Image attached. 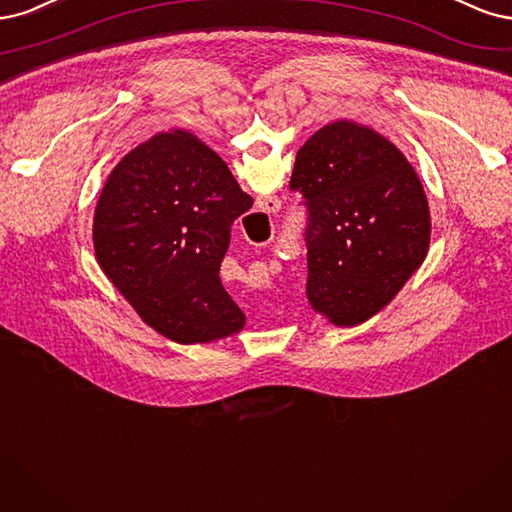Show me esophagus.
<instances>
[{
    "label": "esophagus",
    "instance_id": "1",
    "mask_svg": "<svg viewBox=\"0 0 512 512\" xmlns=\"http://www.w3.org/2000/svg\"><path fill=\"white\" fill-rule=\"evenodd\" d=\"M257 204H259V208L263 212H268V214H276L280 210V200H278V197H259Z\"/></svg>",
    "mask_w": 512,
    "mask_h": 512
}]
</instances>
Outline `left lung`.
Masks as SVG:
<instances>
[{
	"label": "left lung",
	"mask_w": 512,
	"mask_h": 512,
	"mask_svg": "<svg viewBox=\"0 0 512 512\" xmlns=\"http://www.w3.org/2000/svg\"><path fill=\"white\" fill-rule=\"evenodd\" d=\"M289 187L308 212L310 306L338 327L368 321L430 249V208L415 168L374 129L342 119L304 142Z\"/></svg>",
	"instance_id": "left-lung-1"
}]
</instances>
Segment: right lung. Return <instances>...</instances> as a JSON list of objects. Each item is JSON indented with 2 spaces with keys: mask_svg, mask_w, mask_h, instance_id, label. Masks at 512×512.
<instances>
[{
  "mask_svg": "<svg viewBox=\"0 0 512 512\" xmlns=\"http://www.w3.org/2000/svg\"><path fill=\"white\" fill-rule=\"evenodd\" d=\"M253 206L227 163L183 129L129 151L93 217L95 259L155 332L178 344L244 327L219 278L232 223Z\"/></svg>",
  "mask_w": 512,
  "mask_h": 512,
  "instance_id": "right-lung-1",
  "label": "right lung"
}]
</instances>
